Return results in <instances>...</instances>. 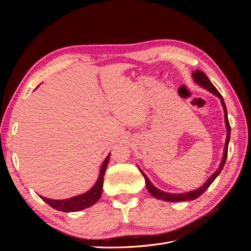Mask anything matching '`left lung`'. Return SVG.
Returning <instances> with one entry per match:
<instances>
[{
    "label": "left lung",
    "instance_id": "8db88e82",
    "mask_svg": "<svg viewBox=\"0 0 251 251\" xmlns=\"http://www.w3.org/2000/svg\"><path fill=\"white\" fill-rule=\"evenodd\" d=\"M193 79L196 83H199L201 86L206 88L208 91L213 92L214 95H216L218 98L221 99L222 104L224 107V111H225V122H226V127H227V139H226V143H225V150H224V155H223V160L222 163L220 165V168L218 169V171L210 176V178L203 184L201 187H200L199 189L190 191V192H185V193H179V194H175V193H167L164 192L162 190H159L157 188H155L151 182L149 180V178L147 177V175L144 174L142 171L140 170V172L142 174V176L146 179V183H147V188L149 190V192L155 197L157 200H163L165 201H172V202H177V201H193L197 197H200L209 186L210 184L214 182V180L218 177V175L221 173V171L224 168V165L226 163V159H227V155H228V144H229V140H230V135H231V127H230V123L228 120V114H227V108H226V104L224 102L223 97L221 96L220 92L218 91V89L214 86V84L209 81V79L207 78V76L201 70H196L195 72L192 73Z\"/></svg>",
    "mask_w": 251,
    "mask_h": 251
}]
</instances>
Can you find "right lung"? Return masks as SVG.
I'll return each instance as SVG.
<instances>
[{"label":"right lung","mask_w":251,"mask_h":251,"mask_svg":"<svg viewBox=\"0 0 251 251\" xmlns=\"http://www.w3.org/2000/svg\"><path fill=\"white\" fill-rule=\"evenodd\" d=\"M109 160H110V153L108 154L107 157H105L104 162L102 163V165L100 167V177H99L97 183L89 191H87L83 194H80V195L74 196V197H72V199L63 200V201L50 200V199H46V197H44V196H41V199L45 202H47L50 206H51L52 208H55L57 210H61V212H65V213L78 212V210H81V209L91 206L92 204H95L101 196L103 176L105 173V169H107V166L109 164Z\"/></svg>","instance_id":"obj_1"}]
</instances>
